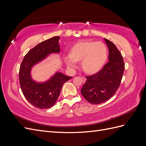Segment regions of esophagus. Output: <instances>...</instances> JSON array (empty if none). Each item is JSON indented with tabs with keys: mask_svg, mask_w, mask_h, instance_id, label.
I'll list each match as a JSON object with an SVG mask.
<instances>
[{
	"mask_svg": "<svg viewBox=\"0 0 146 146\" xmlns=\"http://www.w3.org/2000/svg\"><path fill=\"white\" fill-rule=\"evenodd\" d=\"M82 81L83 83H85L86 80V78L85 77H82Z\"/></svg>",
	"mask_w": 146,
	"mask_h": 146,
	"instance_id": "obj_1",
	"label": "esophagus"
}]
</instances>
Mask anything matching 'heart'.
Returning <instances> with one entry per match:
<instances>
[{
    "label": "heart",
    "mask_w": 146,
    "mask_h": 146,
    "mask_svg": "<svg viewBox=\"0 0 146 146\" xmlns=\"http://www.w3.org/2000/svg\"><path fill=\"white\" fill-rule=\"evenodd\" d=\"M69 58H65L68 67L74 68L76 63L82 62L84 72L93 75L104 68L108 58V49L103 42L84 41L78 42L70 47Z\"/></svg>",
    "instance_id": "obj_1"
}]
</instances>
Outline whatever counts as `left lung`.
<instances>
[{
	"instance_id": "left-lung-1",
	"label": "left lung",
	"mask_w": 146,
	"mask_h": 146,
	"mask_svg": "<svg viewBox=\"0 0 146 146\" xmlns=\"http://www.w3.org/2000/svg\"><path fill=\"white\" fill-rule=\"evenodd\" d=\"M109 50L108 62L99 72L86 76L81 93L88 102L100 104L115 94L120 86L125 64L121 53L114 44L105 38Z\"/></svg>"
}]
</instances>
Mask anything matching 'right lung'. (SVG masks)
<instances>
[{"label":"right lung","mask_w":146,"mask_h":146,"mask_svg":"<svg viewBox=\"0 0 146 146\" xmlns=\"http://www.w3.org/2000/svg\"><path fill=\"white\" fill-rule=\"evenodd\" d=\"M59 39L60 36H54L38 44L25 55L20 66L19 77L23 93L29 102L40 109L51 108L58 99L63 84L72 78L60 72L42 83L31 78L30 70L33 65L51 53L60 52Z\"/></svg>","instance_id":"1"}]
</instances>
